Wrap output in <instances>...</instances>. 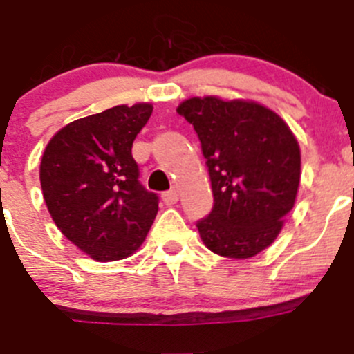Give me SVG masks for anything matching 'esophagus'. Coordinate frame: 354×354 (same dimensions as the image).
I'll use <instances>...</instances> for the list:
<instances>
[{"mask_svg":"<svg viewBox=\"0 0 354 354\" xmlns=\"http://www.w3.org/2000/svg\"><path fill=\"white\" fill-rule=\"evenodd\" d=\"M162 201H164L167 206H173L178 203V194L174 190H169V192L162 194Z\"/></svg>","mask_w":354,"mask_h":354,"instance_id":"34e87169","label":"esophagus"}]
</instances>
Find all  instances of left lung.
<instances>
[{"label":"left lung","instance_id":"8db88e82","mask_svg":"<svg viewBox=\"0 0 354 354\" xmlns=\"http://www.w3.org/2000/svg\"><path fill=\"white\" fill-rule=\"evenodd\" d=\"M196 130L213 208L197 221L218 256L247 259L273 243L300 185V146L273 111L256 102L189 98L178 107Z\"/></svg>","mask_w":354,"mask_h":354}]
</instances>
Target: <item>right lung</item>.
Returning a JSON list of instances; mask_svg holds the SVG:
<instances>
[{
    "mask_svg": "<svg viewBox=\"0 0 354 354\" xmlns=\"http://www.w3.org/2000/svg\"><path fill=\"white\" fill-rule=\"evenodd\" d=\"M149 104L116 106L63 127L40 164L47 209L63 236L97 261L125 259L141 247L158 212V196L139 181L133 139Z\"/></svg>",
    "mask_w": 354,
    "mask_h": 354,
    "instance_id": "right-lung-1",
    "label": "right lung"
}]
</instances>
